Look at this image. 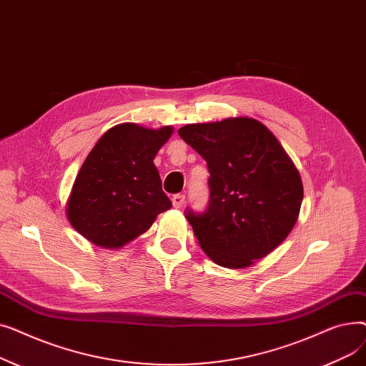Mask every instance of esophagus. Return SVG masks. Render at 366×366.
Masks as SVG:
<instances>
[{
	"mask_svg": "<svg viewBox=\"0 0 366 366\" xmlns=\"http://www.w3.org/2000/svg\"><path fill=\"white\" fill-rule=\"evenodd\" d=\"M172 203H173V207L181 209L185 203V196L184 194H175L172 197Z\"/></svg>",
	"mask_w": 366,
	"mask_h": 366,
	"instance_id": "34e87169",
	"label": "esophagus"
}]
</instances>
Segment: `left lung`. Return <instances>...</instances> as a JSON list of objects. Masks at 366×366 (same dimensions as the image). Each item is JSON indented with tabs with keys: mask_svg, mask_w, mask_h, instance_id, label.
Here are the masks:
<instances>
[{
	"mask_svg": "<svg viewBox=\"0 0 366 366\" xmlns=\"http://www.w3.org/2000/svg\"><path fill=\"white\" fill-rule=\"evenodd\" d=\"M178 133L210 173L207 209L185 212L204 254L221 267L244 268L274 251L294 228L304 194L274 134L247 117L187 124Z\"/></svg>",
	"mask_w": 366,
	"mask_h": 366,
	"instance_id": "8db88e82",
	"label": "left lung"
}]
</instances>
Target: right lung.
Returning <instances> with one entry per match:
<instances>
[{"instance_id":"right-lung-1","label":"right lung","mask_w":366,"mask_h":366,"mask_svg":"<svg viewBox=\"0 0 366 366\" xmlns=\"http://www.w3.org/2000/svg\"><path fill=\"white\" fill-rule=\"evenodd\" d=\"M173 127H111L89 152L66 203L69 224L96 246L119 249L172 207L154 157Z\"/></svg>"}]
</instances>
